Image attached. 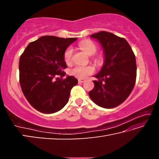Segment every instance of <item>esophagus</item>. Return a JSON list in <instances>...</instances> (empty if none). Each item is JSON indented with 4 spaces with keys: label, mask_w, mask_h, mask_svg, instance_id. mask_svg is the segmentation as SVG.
I'll return each mask as SVG.
<instances>
[{
    "label": "esophagus",
    "mask_w": 159,
    "mask_h": 159,
    "mask_svg": "<svg viewBox=\"0 0 159 159\" xmlns=\"http://www.w3.org/2000/svg\"><path fill=\"white\" fill-rule=\"evenodd\" d=\"M85 81V80L84 79H79V83H82Z\"/></svg>",
    "instance_id": "34e87169"
}]
</instances>
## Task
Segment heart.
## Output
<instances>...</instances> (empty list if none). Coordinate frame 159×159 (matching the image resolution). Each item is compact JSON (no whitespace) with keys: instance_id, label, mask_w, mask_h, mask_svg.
I'll list each match as a JSON object with an SVG mask.
<instances>
[{"instance_id":"b5f03b06","label":"heart","mask_w":159,"mask_h":159,"mask_svg":"<svg viewBox=\"0 0 159 159\" xmlns=\"http://www.w3.org/2000/svg\"><path fill=\"white\" fill-rule=\"evenodd\" d=\"M79 48L83 50L88 55H91L95 53L97 51V45L95 43L90 40H85L81 41L79 44ZM72 56H73V49L71 47H69L65 50L64 54V60L65 62L69 64L71 61ZM94 69L90 66H80L78 65L74 67L71 70V74L78 78H84L88 75L93 74Z\"/></svg>"}]
</instances>
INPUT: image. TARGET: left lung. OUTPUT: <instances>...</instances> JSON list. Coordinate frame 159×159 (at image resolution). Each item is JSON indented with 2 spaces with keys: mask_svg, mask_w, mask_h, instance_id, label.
<instances>
[{
  "mask_svg": "<svg viewBox=\"0 0 159 159\" xmlns=\"http://www.w3.org/2000/svg\"><path fill=\"white\" fill-rule=\"evenodd\" d=\"M100 42L104 52V64L95 76L98 80L89 92L90 99L101 107L111 109L120 105L135 85V56L127 41L114 34L99 31L90 36Z\"/></svg>",
  "mask_w": 159,
  "mask_h": 159,
  "instance_id": "obj_1",
  "label": "left lung"
}]
</instances>
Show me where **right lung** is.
<instances>
[{
	"label": "right lung",
	"instance_id": "1",
	"mask_svg": "<svg viewBox=\"0 0 159 159\" xmlns=\"http://www.w3.org/2000/svg\"><path fill=\"white\" fill-rule=\"evenodd\" d=\"M76 38L45 36L29 43L20 58V83L29 104L44 114L60 111L68 102L78 80L63 77L67 66L64 54Z\"/></svg>",
	"mask_w": 159,
	"mask_h": 159
}]
</instances>
